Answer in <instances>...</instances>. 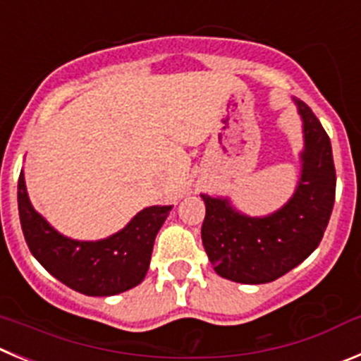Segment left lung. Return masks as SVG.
<instances>
[{
    "instance_id": "1",
    "label": "left lung",
    "mask_w": 361,
    "mask_h": 361,
    "mask_svg": "<svg viewBox=\"0 0 361 361\" xmlns=\"http://www.w3.org/2000/svg\"><path fill=\"white\" fill-rule=\"evenodd\" d=\"M302 119L301 180L287 204L267 217H249L228 197L201 194L207 207L201 238L222 278L247 285L274 281L298 267L321 244L335 203L331 142L308 104L294 99Z\"/></svg>"
}]
</instances>
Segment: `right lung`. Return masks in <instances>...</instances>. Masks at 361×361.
<instances>
[{"mask_svg": "<svg viewBox=\"0 0 361 361\" xmlns=\"http://www.w3.org/2000/svg\"><path fill=\"white\" fill-rule=\"evenodd\" d=\"M18 207L25 240L46 271L85 295H116L137 287L149 269L154 237L173 207H149L103 240H73L35 212L19 174Z\"/></svg>", "mask_w": 361, "mask_h": 361, "instance_id": "1", "label": "right lung"}]
</instances>
